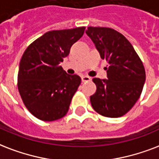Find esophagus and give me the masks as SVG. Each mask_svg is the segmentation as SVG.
Segmentation results:
<instances>
[{"label":"esophagus","mask_w":159,"mask_h":159,"mask_svg":"<svg viewBox=\"0 0 159 159\" xmlns=\"http://www.w3.org/2000/svg\"><path fill=\"white\" fill-rule=\"evenodd\" d=\"M82 81L83 82H88V81H90L91 80V78L89 76H87V75H84L82 76Z\"/></svg>","instance_id":"esophagus-1"}]
</instances>
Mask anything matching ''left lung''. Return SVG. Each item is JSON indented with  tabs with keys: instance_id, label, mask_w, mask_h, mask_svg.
Wrapping results in <instances>:
<instances>
[{
	"instance_id": "8db88e82",
	"label": "left lung",
	"mask_w": 159,
	"mask_h": 159,
	"mask_svg": "<svg viewBox=\"0 0 159 159\" xmlns=\"http://www.w3.org/2000/svg\"><path fill=\"white\" fill-rule=\"evenodd\" d=\"M85 32L100 57L109 63L107 79H93L97 89L90 96L91 105L103 116H123L142 93L146 78L143 65L131 43L116 30L89 26Z\"/></svg>"
}]
</instances>
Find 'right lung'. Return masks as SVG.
<instances>
[{"mask_svg":"<svg viewBox=\"0 0 159 159\" xmlns=\"http://www.w3.org/2000/svg\"><path fill=\"white\" fill-rule=\"evenodd\" d=\"M85 27L49 31L27 47L20 62L18 89L25 105L43 121H54L67 114L81 83L60 66L70 47L82 37Z\"/></svg>","mask_w":159,"mask_h":159,"instance_id":"right-lung-1","label":"right lung"}]
</instances>
